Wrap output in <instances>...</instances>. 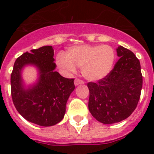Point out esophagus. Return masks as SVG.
Wrapping results in <instances>:
<instances>
[{
	"instance_id": "34e87169",
	"label": "esophagus",
	"mask_w": 154,
	"mask_h": 154,
	"mask_svg": "<svg viewBox=\"0 0 154 154\" xmlns=\"http://www.w3.org/2000/svg\"><path fill=\"white\" fill-rule=\"evenodd\" d=\"M83 83H84V82L82 81V80H80L79 79H75L74 81L75 85H79V84H83Z\"/></svg>"
}]
</instances>
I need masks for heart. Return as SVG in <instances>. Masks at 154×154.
<instances>
[{"label": "heart", "instance_id": "b5f03b06", "mask_svg": "<svg viewBox=\"0 0 154 154\" xmlns=\"http://www.w3.org/2000/svg\"><path fill=\"white\" fill-rule=\"evenodd\" d=\"M116 53L109 45H83L72 46L65 55L58 54L56 63L66 72H72L75 66L82 68V75L89 81H99L106 78L112 71Z\"/></svg>", "mask_w": 154, "mask_h": 154}]
</instances>
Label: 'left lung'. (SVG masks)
Returning <instances> with one entry per match:
<instances>
[{
    "mask_svg": "<svg viewBox=\"0 0 154 154\" xmlns=\"http://www.w3.org/2000/svg\"><path fill=\"white\" fill-rule=\"evenodd\" d=\"M119 59L103 79L89 82V109L94 118L104 124L119 123L137 108L140 97L143 76L140 63L130 50L116 48Z\"/></svg>",
    "mask_w": 154,
    "mask_h": 154,
    "instance_id": "1",
    "label": "left lung"
}]
</instances>
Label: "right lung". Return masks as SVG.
<instances>
[{
  "instance_id": "1",
  "label": "right lung",
  "mask_w": 154,
  "mask_h": 154,
  "mask_svg": "<svg viewBox=\"0 0 154 154\" xmlns=\"http://www.w3.org/2000/svg\"><path fill=\"white\" fill-rule=\"evenodd\" d=\"M52 46H43L25 52L16 59L11 75V96L17 112L26 120L42 126H51L63 119L65 106L74 91V79H66L55 72ZM34 65L39 78L25 87L21 76L24 66Z\"/></svg>"
}]
</instances>
